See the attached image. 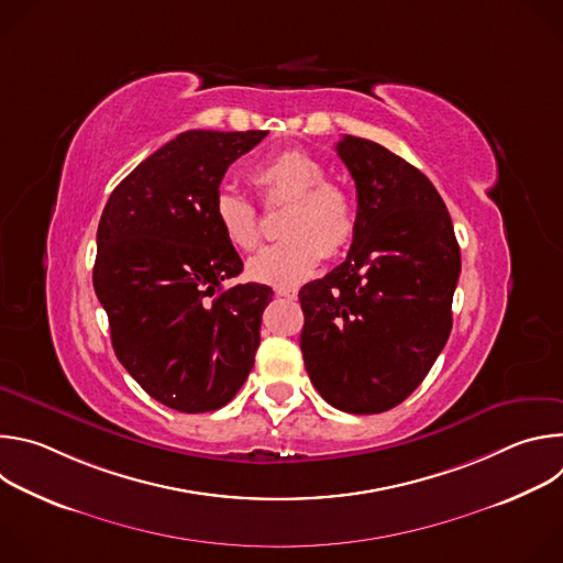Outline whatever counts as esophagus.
<instances>
[{
	"label": "esophagus",
	"mask_w": 563,
	"mask_h": 563,
	"mask_svg": "<svg viewBox=\"0 0 563 563\" xmlns=\"http://www.w3.org/2000/svg\"><path fill=\"white\" fill-rule=\"evenodd\" d=\"M278 296H285V298H289V300H294L296 296H298V289H294V287H276L274 289Z\"/></svg>",
	"instance_id": "1"
}]
</instances>
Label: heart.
<instances>
[{"instance_id":"obj_1","label":"heart","mask_w":563,"mask_h":563,"mask_svg":"<svg viewBox=\"0 0 563 563\" xmlns=\"http://www.w3.org/2000/svg\"><path fill=\"white\" fill-rule=\"evenodd\" d=\"M325 176L323 163L302 148L278 151L252 169L265 202L287 200L280 218L285 238L250 261L247 272L254 280L276 287L296 285L318 267L323 252L339 256L350 247L356 233L354 198ZM213 220L238 252H252L261 243L258 211L235 189H222L216 196Z\"/></svg>"}]
</instances>
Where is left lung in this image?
<instances>
[{
	"label": "left lung",
	"mask_w": 563,
	"mask_h": 563,
	"mask_svg": "<svg viewBox=\"0 0 563 563\" xmlns=\"http://www.w3.org/2000/svg\"><path fill=\"white\" fill-rule=\"evenodd\" d=\"M336 151L356 183L345 263L307 283L300 350L330 406L396 408L421 385L452 330L461 252L434 185L385 146L345 135Z\"/></svg>",
	"instance_id": "8db88e82"
}]
</instances>
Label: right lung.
Here are the masks:
<instances>
[{"mask_svg": "<svg viewBox=\"0 0 563 563\" xmlns=\"http://www.w3.org/2000/svg\"><path fill=\"white\" fill-rule=\"evenodd\" d=\"M267 131H185L140 163L98 224L93 287L118 361L159 404L211 412L247 380L272 287H224L243 261L213 220L231 163Z\"/></svg>", "mask_w": 563, "mask_h": 563, "instance_id": "add662e5", "label": "right lung"}]
</instances>
